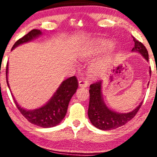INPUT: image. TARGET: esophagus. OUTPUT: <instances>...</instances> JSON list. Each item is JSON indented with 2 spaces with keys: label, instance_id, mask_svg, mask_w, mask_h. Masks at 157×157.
Segmentation results:
<instances>
[{
  "label": "esophagus",
  "instance_id": "esophagus-1",
  "mask_svg": "<svg viewBox=\"0 0 157 157\" xmlns=\"http://www.w3.org/2000/svg\"><path fill=\"white\" fill-rule=\"evenodd\" d=\"M79 84V87L81 88H86L88 87L89 86V83L87 82V81H84V80H80L78 82Z\"/></svg>",
  "mask_w": 157,
  "mask_h": 157
}]
</instances>
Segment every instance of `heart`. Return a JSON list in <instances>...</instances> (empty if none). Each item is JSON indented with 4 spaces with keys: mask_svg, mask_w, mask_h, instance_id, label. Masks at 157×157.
I'll return each mask as SVG.
<instances>
[{
    "mask_svg": "<svg viewBox=\"0 0 157 157\" xmlns=\"http://www.w3.org/2000/svg\"><path fill=\"white\" fill-rule=\"evenodd\" d=\"M98 51L93 46H85L82 47L79 51V57L82 60H86L92 57L94 55H97ZM110 63H111V59L108 58L102 62L98 63L94 65V66L90 68L89 74L91 77H98L103 74L107 70L108 66Z\"/></svg>",
    "mask_w": 157,
    "mask_h": 157,
    "instance_id": "heart-1",
    "label": "heart"
}]
</instances>
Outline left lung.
<instances>
[{
    "mask_svg": "<svg viewBox=\"0 0 157 157\" xmlns=\"http://www.w3.org/2000/svg\"><path fill=\"white\" fill-rule=\"evenodd\" d=\"M134 47L131 52L140 54L147 61H148V53L146 48L140 41L134 39ZM151 68L149 75L151 76ZM149 83H147L148 86ZM90 100L88 116L91 124L97 128L104 131L116 129L125 125L131 119L134 117L136 113L142 105V102L139 104L134 110L128 113H119L109 109L104 101L102 96V82L100 81L90 86Z\"/></svg>",
    "mask_w": 157,
    "mask_h": 157,
    "instance_id": "left-lung-1",
    "label": "left lung"
}]
</instances>
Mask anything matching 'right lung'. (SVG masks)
<instances>
[{
	"label": "right lung",
	"instance_id": "add662e5",
	"mask_svg": "<svg viewBox=\"0 0 157 157\" xmlns=\"http://www.w3.org/2000/svg\"><path fill=\"white\" fill-rule=\"evenodd\" d=\"M43 32L39 29H32L28 34L24 35L22 38L19 39L14 44L12 51L26 43L30 42L33 40L43 35ZM9 73V64L6 65V82L10 91V84L8 81ZM78 87L77 78L75 76L69 77L61 82L56 91L53 94L51 98L48 100L44 105L35 109H26L21 107L17 103L16 100L13 97L14 100L17 105V109L24 116V117L29 122L34 125L42 128H52L59 125L60 122L63 120L67 112L68 103L72 96L76 92ZM12 92V91H11Z\"/></svg>",
	"mask_w": 157,
	"mask_h": 157
}]
</instances>
